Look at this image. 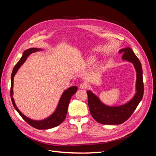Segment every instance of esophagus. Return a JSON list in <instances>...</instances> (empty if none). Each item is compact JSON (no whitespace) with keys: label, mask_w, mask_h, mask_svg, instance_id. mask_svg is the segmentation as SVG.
<instances>
[{"label":"esophagus","mask_w":156,"mask_h":156,"mask_svg":"<svg viewBox=\"0 0 156 156\" xmlns=\"http://www.w3.org/2000/svg\"><path fill=\"white\" fill-rule=\"evenodd\" d=\"M79 87L81 89H85L87 87V84L84 83H82L81 84H80Z\"/></svg>","instance_id":"34e87169"}]
</instances>
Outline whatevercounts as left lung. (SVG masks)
<instances>
[{
	"instance_id": "1",
	"label": "left lung",
	"mask_w": 156,
	"mask_h": 156,
	"mask_svg": "<svg viewBox=\"0 0 156 156\" xmlns=\"http://www.w3.org/2000/svg\"><path fill=\"white\" fill-rule=\"evenodd\" d=\"M123 53L122 58L133 63L136 72V94L131 100L124 105L111 107L105 105L90 90H87L88 103L91 115L98 122L106 125L121 124L126 122L136 109L144 94L143 69L140 62L130 48L119 51Z\"/></svg>"
}]
</instances>
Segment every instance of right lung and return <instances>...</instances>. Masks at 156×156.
I'll list each match as a JSON object with an SVG mask.
<instances>
[{
	"mask_svg": "<svg viewBox=\"0 0 156 156\" xmlns=\"http://www.w3.org/2000/svg\"><path fill=\"white\" fill-rule=\"evenodd\" d=\"M41 49H37V48H30L27 49L24 51L23 53L22 57L21 59L19 60V62L16 64L15 67L13 68L12 76H11V88H10V96H11V100L12 104L16 108V110L18 112L19 114L23 118V119L26 122H27L30 126H32L34 128H36L37 129H51L60 125L63 121L65 120L66 116L67 114V111H68V107L69 101L72 98V96L73 94L77 92V87H72L68 88L67 90L63 92L62 96H61L60 101L58 102V104L57 107H56L55 111L50 116H49L47 119L42 120H34L25 116L23 113L18 109L17 107L15 101L13 98V77L15 76L16 73H17V70L19 69L22 64L25 62L27 57L29 56L30 54L35 53L36 51H41Z\"/></svg>",
	"mask_w": 156,
	"mask_h": 156,
	"instance_id": "right-lung-1",
	"label": "right lung"
}]
</instances>
